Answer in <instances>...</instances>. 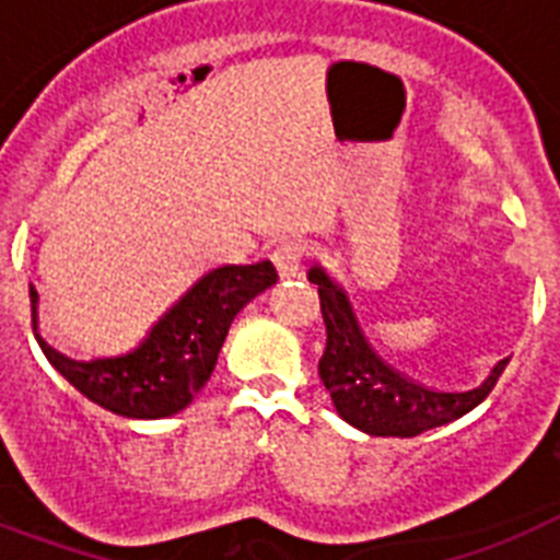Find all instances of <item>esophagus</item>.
<instances>
[{
	"instance_id": "esophagus-1",
	"label": "esophagus",
	"mask_w": 560,
	"mask_h": 560,
	"mask_svg": "<svg viewBox=\"0 0 560 560\" xmlns=\"http://www.w3.org/2000/svg\"><path fill=\"white\" fill-rule=\"evenodd\" d=\"M302 258L304 242H299V238H284V242L272 250V265H276L281 279H295V276L302 272Z\"/></svg>"
}]
</instances>
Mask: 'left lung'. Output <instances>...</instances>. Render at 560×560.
Returning a JSON list of instances; mask_svg holds the SVG:
<instances>
[{"instance_id": "left-lung-1", "label": "left lung", "mask_w": 560, "mask_h": 560, "mask_svg": "<svg viewBox=\"0 0 560 560\" xmlns=\"http://www.w3.org/2000/svg\"><path fill=\"white\" fill-rule=\"evenodd\" d=\"M307 279L318 284L327 347L318 375L336 404L338 416L368 435L412 439L432 427H444L476 410L490 396L510 359H501L490 375L472 389H439L398 373L378 355L361 330L347 293L324 272L310 267Z\"/></svg>"}]
</instances>
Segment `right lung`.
Segmentation results:
<instances>
[{
  "label": "right lung",
  "instance_id": "1",
  "mask_svg": "<svg viewBox=\"0 0 560 560\" xmlns=\"http://www.w3.org/2000/svg\"><path fill=\"white\" fill-rule=\"evenodd\" d=\"M276 281L279 272L270 261L215 267L164 310L133 350L88 361L70 359L42 338L39 293L33 284L27 293L36 341L65 382L116 416L167 418L185 410L208 384L238 310Z\"/></svg>",
  "mask_w": 560,
  "mask_h": 560
}]
</instances>
